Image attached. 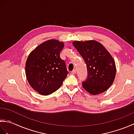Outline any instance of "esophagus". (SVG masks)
I'll list each match as a JSON object with an SVG mask.
<instances>
[{
    "label": "esophagus",
    "instance_id": "34e87169",
    "mask_svg": "<svg viewBox=\"0 0 134 134\" xmlns=\"http://www.w3.org/2000/svg\"><path fill=\"white\" fill-rule=\"evenodd\" d=\"M76 70H74L73 71H72L71 72V73L72 74H75V73H76Z\"/></svg>",
    "mask_w": 134,
    "mask_h": 134
}]
</instances>
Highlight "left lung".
I'll list each match as a JSON object with an SVG mask.
<instances>
[{
	"instance_id": "8db88e82",
	"label": "left lung",
	"mask_w": 134,
	"mask_h": 134,
	"mask_svg": "<svg viewBox=\"0 0 134 134\" xmlns=\"http://www.w3.org/2000/svg\"><path fill=\"white\" fill-rule=\"evenodd\" d=\"M86 64L87 78L82 86L91 94L105 92L115 80V62L109 52L95 40L72 42Z\"/></svg>"
}]
</instances>
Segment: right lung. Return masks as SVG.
Returning a JSON list of instances; mask_svg holds the SVG:
<instances>
[{
	"instance_id": "obj_1",
	"label": "right lung",
	"mask_w": 134,
	"mask_h": 134,
	"mask_svg": "<svg viewBox=\"0 0 134 134\" xmlns=\"http://www.w3.org/2000/svg\"><path fill=\"white\" fill-rule=\"evenodd\" d=\"M64 44L56 40L42 42L27 57L25 72L34 90L43 96L55 92L67 77L65 62L60 57Z\"/></svg>"
}]
</instances>
